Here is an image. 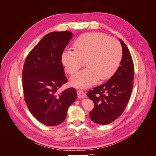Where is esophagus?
<instances>
[{
  "label": "esophagus",
  "instance_id": "esophagus-1",
  "mask_svg": "<svg viewBox=\"0 0 156 156\" xmlns=\"http://www.w3.org/2000/svg\"><path fill=\"white\" fill-rule=\"evenodd\" d=\"M77 97L79 98H83L86 96V94L84 92L83 90H79L77 92Z\"/></svg>",
  "mask_w": 156,
  "mask_h": 156
}]
</instances>
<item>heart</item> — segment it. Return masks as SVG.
Wrapping results in <instances>:
<instances>
[{
  "mask_svg": "<svg viewBox=\"0 0 156 156\" xmlns=\"http://www.w3.org/2000/svg\"><path fill=\"white\" fill-rule=\"evenodd\" d=\"M74 51L65 50L61 56L62 63L70 75L82 68L85 61L88 68L71 79L73 86L87 88L98 79L105 81L111 78L119 68L122 58L120 42L99 32L84 34L75 40Z\"/></svg>",
  "mask_w": 156,
  "mask_h": 156,
  "instance_id": "1",
  "label": "heart"
}]
</instances>
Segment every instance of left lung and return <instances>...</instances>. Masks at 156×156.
Masks as SVG:
<instances>
[{"mask_svg":"<svg viewBox=\"0 0 156 156\" xmlns=\"http://www.w3.org/2000/svg\"><path fill=\"white\" fill-rule=\"evenodd\" d=\"M120 41L123 55L120 66L105 83L87 92L94 103L90 118L98 124H108L116 120L125 110L133 89V59L124 42L121 39Z\"/></svg>","mask_w":156,"mask_h":156,"instance_id":"8db88e82","label":"left lung"}]
</instances>
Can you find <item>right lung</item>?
Listing matches in <instances>:
<instances>
[{"label":"right lung","instance_id":"add662e5","mask_svg":"<svg viewBox=\"0 0 156 156\" xmlns=\"http://www.w3.org/2000/svg\"><path fill=\"white\" fill-rule=\"evenodd\" d=\"M72 36L69 31L46 34L30 51L23 68L26 104L32 115L48 126L62 123L77 98L74 88L58 92L67 83L61 56Z\"/></svg>","mask_w":156,"mask_h":156}]
</instances>
